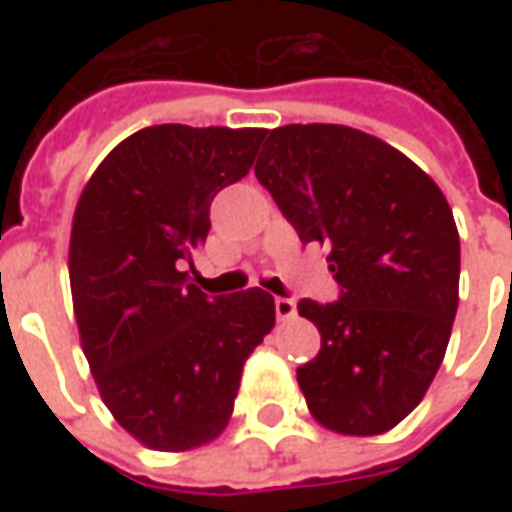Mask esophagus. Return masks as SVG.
<instances>
[{
  "instance_id": "34e87169",
  "label": "esophagus",
  "mask_w": 512,
  "mask_h": 512,
  "mask_svg": "<svg viewBox=\"0 0 512 512\" xmlns=\"http://www.w3.org/2000/svg\"><path fill=\"white\" fill-rule=\"evenodd\" d=\"M274 310H277L279 321H290V318H296V301L285 299V296H277V299H274Z\"/></svg>"
}]
</instances>
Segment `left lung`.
Returning <instances> with one entry per match:
<instances>
[{"mask_svg":"<svg viewBox=\"0 0 512 512\" xmlns=\"http://www.w3.org/2000/svg\"><path fill=\"white\" fill-rule=\"evenodd\" d=\"M257 180L304 244L329 246L340 299L299 301L321 332L296 370L312 417L378 436L439 373L458 310L461 241L447 197L400 150L348 126L266 131Z\"/></svg>","mask_w":512,"mask_h":512,"instance_id":"8db88e82","label":"left lung"}]
</instances>
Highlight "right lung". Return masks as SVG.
Returning <instances> with one entry per match:
<instances>
[{
	"label": "right lung",
	"instance_id": "obj_1",
	"mask_svg": "<svg viewBox=\"0 0 512 512\" xmlns=\"http://www.w3.org/2000/svg\"><path fill=\"white\" fill-rule=\"evenodd\" d=\"M263 128L136 131L101 161L73 213L71 293L98 392L150 450L208 444L233 414L244 362L274 329V299L189 282L213 197L255 164Z\"/></svg>",
	"mask_w": 512,
	"mask_h": 512
}]
</instances>
